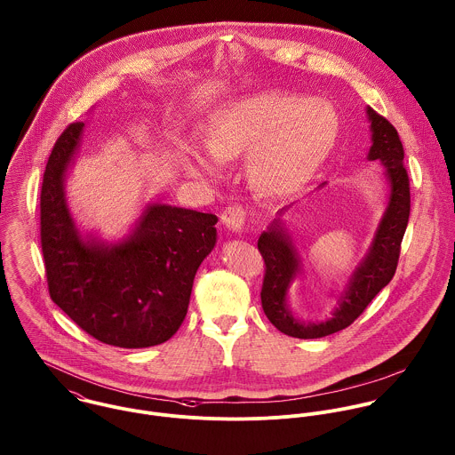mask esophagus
<instances>
[{
    "instance_id": "obj_1",
    "label": "esophagus",
    "mask_w": 455,
    "mask_h": 455,
    "mask_svg": "<svg viewBox=\"0 0 455 455\" xmlns=\"http://www.w3.org/2000/svg\"><path fill=\"white\" fill-rule=\"evenodd\" d=\"M221 223L232 232H241L244 228V223H246V211L237 204L230 205L223 211Z\"/></svg>"
}]
</instances>
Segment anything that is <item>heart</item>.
I'll list each match as a JSON object with an SVG mask.
<instances>
[{"label": "heart", "mask_w": 455, "mask_h": 455, "mask_svg": "<svg viewBox=\"0 0 455 455\" xmlns=\"http://www.w3.org/2000/svg\"><path fill=\"white\" fill-rule=\"evenodd\" d=\"M338 133V114L320 100L267 92L220 108L205 130V149L186 165L202 178H218L221 164L248 155V176L269 195L299 188L318 167Z\"/></svg>", "instance_id": "1"}]
</instances>
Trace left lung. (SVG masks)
I'll list each match as a JSON object with an SVG mask.
<instances>
[{
    "label": "left lung",
    "mask_w": 455,
    "mask_h": 455,
    "mask_svg": "<svg viewBox=\"0 0 455 455\" xmlns=\"http://www.w3.org/2000/svg\"><path fill=\"white\" fill-rule=\"evenodd\" d=\"M365 114L371 123L372 142L367 160H378L381 164L390 193L371 246L361 264L348 277L331 318L306 323L299 320L288 306V290L293 279L300 274L302 262L284 223L275 218L269 228L259 237V251L266 262V275L260 293L262 307L274 327L286 336L315 339L347 329L363 315L367 304L390 283L395 273L401 241L410 218V181L403 165L404 151L397 130L383 116L374 112L371 107L365 108ZM283 211H286V207L277 214Z\"/></svg>",
    "instance_id": "obj_1"
}]
</instances>
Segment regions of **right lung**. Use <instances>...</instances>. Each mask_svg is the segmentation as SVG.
Masks as SVG:
<instances>
[{
    "instance_id": "add662e5",
    "label": "right lung",
    "mask_w": 455,
    "mask_h": 455,
    "mask_svg": "<svg viewBox=\"0 0 455 455\" xmlns=\"http://www.w3.org/2000/svg\"><path fill=\"white\" fill-rule=\"evenodd\" d=\"M83 132L84 123H74L60 135L44 172L40 237L51 299L105 345H162L181 327L195 274L216 244L218 218L148 204L117 243L81 234L65 181Z\"/></svg>"
}]
</instances>
